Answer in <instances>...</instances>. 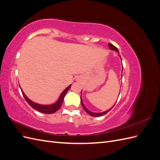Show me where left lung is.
Here are the masks:
<instances>
[{
	"instance_id": "obj_1",
	"label": "left lung",
	"mask_w": 160,
	"mask_h": 160,
	"mask_svg": "<svg viewBox=\"0 0 160 160\" xmlns=\"http://www.w3.org/2000/svg\"><path fill=\"white\" fill-rule=\"evenodd\" d=\"M109 49H111V50H113V51H116L117 52H119V51H118V49H117V47H115L113 45H112V44H111V43H109ZM119 57H120V58L121 59H122V57H121V56L119 55ZM82 92V91H81ZM81 105H82V106H83V109H84V110L86 111L87 113H88L89 115H91V116H92V117H99V116H101V115H105V114H106L108 112H109V111L112 109L113 107H112L111 108V109H109V110H108V111H104V112H102V113H93V112H91V111H90L89 110H88V109H87L86 108H85V106L84 105V104H83V101H82V98H81ZM113 105V106H114Z\"/></svg>"
}]
</instances>
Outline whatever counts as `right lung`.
<instances>
[{
  "instance_id": "obj_1",
  "label": "right lung",
  "mask_w": 160,
  "mask_h": 160,
  "mask_svg": "<svg viewBox=\"0 0 160 160\" xmlns=\"http://www.w3.org/2000/svg\"><path fill=\"white\" fill-rule=\"evenodd\" d=\"M71 85H70L69 86L67 87V88L62 92V93L61 94L60 97L59 99L57 101V102L54 104L52 105H40V104H38L36 103L35 102H33L31 100H30L28 99L27 97L25 95V94L24 93V92L22 91V90L21 89L22 91V93L24 96V98H25V100L27 101V102L30 105V106L33 108L36 109L37 111H39V112L43 113H47V114H51V113H55L57 110H59L60 109V108L61 107V105L63 102V100H64V98L65 96L66 95L67 91H69V89H70ZM21 88V87H20Z\"/></svg>"
}]
</instances>
